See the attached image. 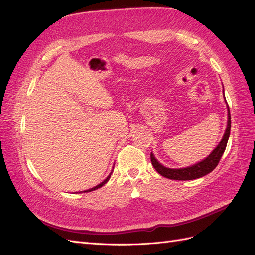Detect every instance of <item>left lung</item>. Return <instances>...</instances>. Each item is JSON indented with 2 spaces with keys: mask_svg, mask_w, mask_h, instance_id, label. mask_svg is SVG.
Returning a JSON list of instances; mask_svg holds the SVG:
<instances>
[{
  "mask_svg": "<svg viewBox=\"0 0 255 255\" xmlns=\"http://www.w3.org/2000/svg\"><path fill=\"white\" fill-rule=\"evenodd\" d=\"M228 105V104H227ZM228 125L227 129L223 135L221 141L218 143V145L213 150V152L208 155L205 159L199 161L198 164L192 165L190 167L186 168H180V169H171L166 168L161 164L158 163V160L154 157L153 153H151V161L153 167L155 168V170L167 179L170 180H176V181H187V180H196L199 177H202L210 172H212L214 169L217 167L218 163L220 161V158L222 154L225 153V150L227 148V143L230 137V130H231V115L228 105Z\"/></svg>",
  "mask_w": 255,
  "mask_h": 255,
  "instance_id": "obj_1",
  "label": "left lung"
}]
</instances>
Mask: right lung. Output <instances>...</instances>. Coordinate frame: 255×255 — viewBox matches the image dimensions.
Wrapping results in <instances>:
<instances>
[{
    "instance_id": "right-lung-1",
    "label": "right lung",
    "mask_w": 255,
    "mask_h": 255,
    "mask_svg": "<svg viewBox=\"0 0 255 255\" xmlns=\"http://www.w3.org/2000/svg\"><path fill=\"white\" fill-rule=\"evenodd\" d=\"M111 174H112V172L110 173V175H109V176H107V177H106V179H105V180H104V181H103L102 183H100L99 185H97V186H96V187H92V188H90V189H88V190H85L84 192H89V191H92V190H96V189H98V188H100V187H102L104 184H106L107 182H109V180H110V177H111Z\"/></svg>"
}]
</instances>
